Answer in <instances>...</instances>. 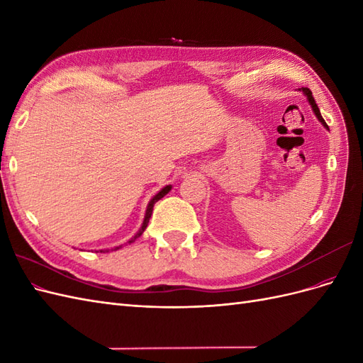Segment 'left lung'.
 I'll use <instances>...</instances> for the list:
<instances>
[{"label":"left lung","mask_w":363,"mask_h":363,"mask_svg":"<svg viewBox=\"0 0 363 363\" xmlns=\"http://www.w3.org/2000/svg\"><path fill=\"white\" fill-rule=\"evenodd\" d=\"M298 91H301V92L304 94V96L307 98V101H309V104H311V107H312L313 113L316 115L318 121H320V123L327 128V124L324 123V119H323V116H321V113H320V108H318V106H316V103H315V98H313L311 89H307V87H301V89H298ZM327 130H328V128H327Z\"/></svg>","instance_id":"8db88e82"}]
</instances>
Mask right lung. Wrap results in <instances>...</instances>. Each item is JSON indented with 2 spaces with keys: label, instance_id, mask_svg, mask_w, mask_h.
I'll list each match as a JSON object with an SVG mask.
<instances>
[{
  "label": "right lung",
  "instance_id": "add662e5",
  "mask_svg": "<svg viewBox=\"0 0 363 363\" xmlns=\"http://www.w3.org/2000/svg\"><path fill=\"white\" fill-rule=\"evenodd\" d=\"M172 189V186L171 184H167L164 186L163 189H160L155 196H152V199L150 200V203H148V206H147V211H145V218H144V223H142V225H140V228L138 230V233L131 238L127 244H131V242H135V240L145 232V228H147V225H148V221H150V218H151V213H152V207H155V204L160 200V199H163L164 195H167L169 191ZM119 248H123V245H118V247H115V248H112V250H119ZM106 251H108V250H101V252H106Z\"/></svg>",
  "mask_w": 363,
  "mask_h": 363
}]
</instances>
